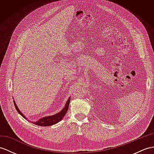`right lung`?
Returning <instances> with one entry per match:
<instances>
[{
    "instance_id": "add662e5",
    "label": "right lung",
    "mask_w": 154,
    "mask_h": 154,
    "mask_svg": "<svg viewBox=\"0 0 154 154\" xmlns=\"http://www.w3.org/2000/svg\"><path fill=\"white\" fill-rule=\"evenodd\" d=\"M70 101V97H69V99L67 100L65 105L64 107H63V109L59 112H57V114H55L54 115H51V116H46V117H43L42 118L39 119L38 120L35 121V122H31L34 123V124L39 125V126H50V125L56 124V123H57L58 122L61 121L63 118V117L65 116V115L66 114L67 110H68ZM14 106L16 107V109L17 110L18 113L20 114L23 118L27 119V118L25 117V116L22 113V112L20 110V109H19V108L17 107L16 102H15V100H14Z\"/></svg>"
}]
</instances>
